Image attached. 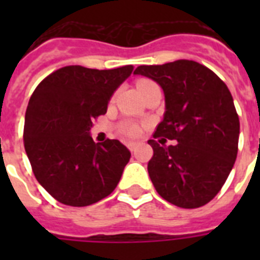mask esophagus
I'll use <instances>...</instances> for the list:
<instances>
[{"label":"esophagus","mask_w":260,"mask_h":260,"mask_svg":"<svg viewBox=\"0 0 260 260\" xmlns=\"http://www.w3.org/2000/svg\"><path fill=\"white\" fill-rule=\"evenodd\" d=\"M138 147H139L138 143H129V144H128V148L131 150V152H135V151L138 150Z\"/></svg>","instance_id":"esophagus-1"}]
</instances>
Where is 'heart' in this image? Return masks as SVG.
<instances>
[{"mask_svg":"<svg viewBox=\"0 0 260 260\" xmlns=\"http://www.w3.org/2000/svg\"><path fill=\"white\" fill-rule=\"evenodd\" d=\"M150 83L152 82L142 79V81H139L138 82V89L142 90L143 87H146L147 85H150ZM121 131H122V134L125 135V136H128V138H135V136H138L139 132H140L139 126L136 125V124H134V122H125V124L121 126Z\"/></svg>","mask_w":260,"mask_h":260,"instance_id":"1","label":"heart"}]
</instances>
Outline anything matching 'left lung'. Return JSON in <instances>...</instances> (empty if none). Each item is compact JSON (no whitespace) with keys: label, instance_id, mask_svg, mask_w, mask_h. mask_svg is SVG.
Instances as JSON below:
<instances>
[{"label":"left lung","instance_id":"left-lung-1","mask_svg":"<svg viewBox=\"0 0 260 260\" xmlns=\"http://www.w3.org/2000/svg\"><path fill=\"white\" fill-rule=\"evenodd\" d=\"M134 74L155 81L165 94V114L154 136L177 140L167 147L158 144L167 138L148 140L154 187L179 208L205 205L225 183L238 155L240 122L231 91L208 67L185 59L139 66Z\"/></svg>","mask_w":260,"mask_h":260}]
</instances>
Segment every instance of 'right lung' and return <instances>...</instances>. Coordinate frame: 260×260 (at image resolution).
I'll use <instances>...</instances> for the list:
<instances>
[{
    "label": "right lung",
    "mask_w": 260,
    "mask_h": 260,
    "mask_svg": "<svg viewBox=\"0 0 260 260\" xmlns=\"http://www.w3.org/2000/svg\"><path fill=\"white\" fill-rule=\"evenodd\" d=\"M132 71L134 66L62 67L30 95L24 125L26 156L39 183L64 205L95 204L120 182L129 150L118 140L94 143L90 129Z\"/></svg>",
    "instance_id": "obj_1"
}]
</instances>
